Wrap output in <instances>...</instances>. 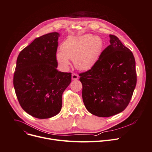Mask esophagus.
Segmentation results:
<instances>
[{"instance_id":"obj_1","label":"esophagus","mask_w":152,"mask_h":152,"mask_svg":"<svg viewBox=\"0 0 152 152\" xmlns=\"http://www.w3.org/2000/svg\"><path fill=\"white\" fill-rule=\"evenodd\" d=\"M72 78L73 80H77V79H78V78H79V76H78L77 74L73 73V74H72Z\"/></svg>"}]
</instances>
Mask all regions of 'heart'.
<instances>
[{"label":"heart","instance_id":"1","mask_svg":"<svg viewBox=\"0 0 152 152\" xmlns=\"http://www.w3.org/2000/svg\"><path fill=\"white\" fill-rule=\"evenodd\" d=\"M103 47L104 41L98 36L85 34L70 37L62 42L56 58L64 70H68L72 60L78 70L88 71L98 62Z\"/></svg>","mask_w":152,"mask_h":152}]
</instances>
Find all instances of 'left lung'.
Returning <instances> with one entry per match:
<instances>
[{
    "label": "left lung",
    "mask_w": 152,
    "mask_h": 152,
    "mask_svg": "<svg viewBox=\"0 0 152 152\" xmlns=\"http://www.w3.org/2000/svg\"><path fill=\"white\" fill-rule=\"evenodd\" d=\"M91 70L79 75L82 99L88 111L99 117L118 114L129 105L136 85L132 52L114 35Z\"/></svg>",
    "instance_id": "8db88e82"
}]
</instances>
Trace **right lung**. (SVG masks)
Returning <instances> with one entry per match:
<instances>
[{"mask_svg": "<svg viewBox=\"0 0 152 152\" xmlns=\"http://www.w3.org/2000/svg\"><path fill=\"white\" fill-rule=\"evenodd\" d=\"M58 32L35 39L19 53L13 84L19 102L27 113L48 119L61 110L64 91L70 85L72 73L57 70Z\"/></svg>", "mask_w": 152, "mask_h": 152, "instance_id": "obj_1", "label": "right lung"}]
</instances>
